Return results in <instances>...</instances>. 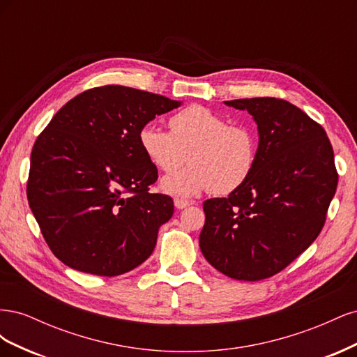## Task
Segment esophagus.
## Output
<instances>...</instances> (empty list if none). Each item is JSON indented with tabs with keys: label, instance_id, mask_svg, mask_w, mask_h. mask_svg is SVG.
Returning <instances> with one entry per match:
<instances>
[{
	"label": "esophagus",
	"instance_id": "1",
	"mask_svg": "<svg viewBox=\"0 0 357 357\" xmlns=\"http://www.w3.org/2000/svg\"><path fill=\"white\" fill-rule=\"evenodd\" d=\"M174 205H176L178 210H183V208L189 207V205H192V202L188 201V199H183V198H176L174 199Z\"/></svg>",
	"mask_w": 357,
	"mask_h": 357
}]
</instances>
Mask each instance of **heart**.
Wrapping results in <instances>:
<instances>
[{
    "instance_id": "obj_1",
    "label": "heart",
    "mask_w": 357,
    "mask_h": 357,
    "mask_svg": "<svg viewBox=\"0 0 357 357\" xmlns=\"http://www.w3.org/2000/svg\"><path fill=\"white\" fill-rule=\"evenodd\" d=\"M169 132L146 125L138 132L139 149L158 171L176 176L162 180V190L192 197L211 189L228 195L250 178L257 160L253 129L228 119L208 107L192 104L169 117ZM190 158H187V155Z\"/></svg>"
}]
</instances>
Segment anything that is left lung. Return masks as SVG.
Segmentation results:
<instances>
[{
	"instance_id": "left-lung-1",
	"label": "left lung",
	"mask_w": 357,
	"mask_h": 357,
	"mask_svg": "<svg viewBox=\"0 0 357 357\" xmlns=\"http://www.w3.org/2000/svg\"><path fill=\"white\" fill-rule=\"evenodd\" d=\"M247 110L259 132L256 167L228 198L204 202V257L235 280L259 282L314 241L338 185L333 149L317 122L280 98L225 101Z\"/></svg>"
}]
</instances>
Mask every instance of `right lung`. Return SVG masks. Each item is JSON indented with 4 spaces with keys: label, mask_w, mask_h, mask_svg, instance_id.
<instances>
[{
    "label": "right lung",
    "mask_w": 357,
    "mask_h": 357,
    "mask_svg": "<svg viewBox=\"0 0 357 357\" xmlns=\"http://www.w3.org/2000/svg\"><path fill=\"white\" fill-rule=\"evenodd\" d=\"M180 101L119 84L74 96L53 116L31 152L26 195L61 262L114 277L152 255L174 202L150 193L158 169L138 132Z\"/></svg>",
    "instance_id": "obj_1"
}]
</instances>
